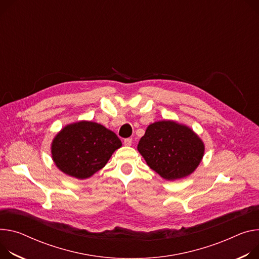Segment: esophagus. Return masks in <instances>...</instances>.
Wrapping results in <instances>:
<instances>
[{"label": "esophagus", "instance_id": "obj_1", "mask_svg": "<svg viewBox=\"0 0 259 259\" xmlns=\"http://www.w3.org/2000/svg\"><path fill=\"white\" fill-rule=\"evenodd\" d=\"M124 145H125V146H127V147L131 146V145H132V138H131V137H129V138H125V139H124Z\"/></svg>", "mask_w": 259, "mask_h": 259}]
</instances>
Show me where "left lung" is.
Returning <instances> with one entry per match:
<instances>
[{
    "label": "left lung",
    "mask_w": 259,
    "mask_h": 259,
    "mask_svg": "<svg viewBox=\"0 0 259 259\" xmlns=\"http://www.w3.org/2000/svg\"><path fill=\"white\" fill-rule=\"evenodd\" d=\"M137 149L148 165L168 181L192 174L204 152L202 142L191 129L172 121L150 125Z\"/></svg>",
    "instance_id": "1"
}]
</instances>
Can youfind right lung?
I'll list each match as a JSON object with an SVG mask.
<instances>
[{"label": "right lung", "mask_w": 259, "mask_h": 259, "mask_svg": "<svg viewBox=\"0 0 259 259\" xmlns=\"http://www.w3.org/2000/svg\"><path fill=\"white\" fill-rule=\"evenodd\" d=\"M122 146L120 138L100 124L78 122L66 126L54 139L53 159L68 176L87 179L105 166Z\"/></svg>", "instance_id": "add662e5"}]
</instances>
